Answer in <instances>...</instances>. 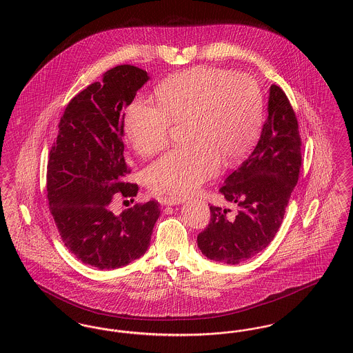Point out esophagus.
<instances>
[{"label":"esophagus","mask_w":353,"mask_h":353,"mask_svg":"<svg viewBox=\"0 0 353 353\" xmlns=\"http://www.w3.org/2000/svg\"><path fill=\"white\" fill-rule=\"evenodd\" d=\"M185 199L181 197V196H168V197L164 199V202L167 205H180V203H183Z\"/></svg>","instance_id":"obj_1"}]
</instances>
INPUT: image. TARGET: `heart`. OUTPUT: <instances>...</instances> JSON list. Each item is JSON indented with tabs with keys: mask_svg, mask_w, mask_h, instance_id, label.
Returning <instances> with one entry per match:
<instances>
[{
	"mask_svg": "<svg viewBox=\"0 0 353 353\" xmlns=\"http://www.w3.org/2000/svg\"><path fill=\"white\" fill-rule=\"evenodd\" d=\"M157 104L141 98L124 114V132L134 151L148 157L168 143L172 124L185 121L183 147L147 169L152 189L186 194L252 151L263 123V94L248 74L200 66L174 74L154 90Z\"/></svg>",
	"mask_w": 353,
	"mask_h": 353,
	"instance_id": "b5f03b06",
	"label": "heart"
}]
</instances>
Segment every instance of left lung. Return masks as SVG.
I'll list each match as a JSON object with an SVG mask.
<instances>
[{
  "instance_id": "8db88e82",
  "label": "left lung",
  "mask_w": 353,
  "mask_h": 353,
  "mask_svg": "<svg viewBox=\"0 0 353 353\" xmlns=\"http://www.w3.org/2000/svg\"><path fill=\"white\" fill-rule=\"evenodd\" d=\"M269 117L252 154L225 180L219 193L235 213L210 206V221L197 235L202 254L236 265L262 252L276 234L302 167L298 120L285 91L270 87Z\"/></svg>"
}]
</instances>
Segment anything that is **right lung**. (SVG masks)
<instances>
[{"mask_svg": "<svg viewBox=\"0 0 353 353\" xmlns=\"http://www.w3.org/2000/svg\"><path fill=\"white\" fill-rule=\"evenodd\" d=\"M150 79L147 71L121 65L101 82L75 95L58 124L48 163L49 209L59 235L84 265L99 270L123 268L144 255L159 202L136 203L119 216L110 210L117 196L132 199L139 186L123 181L124 110Z\"/></svg>", "mask_w": 353, "mask_h": 353, "instance_id": "right-lung-1", "label": "right lung"}]
</instances>
